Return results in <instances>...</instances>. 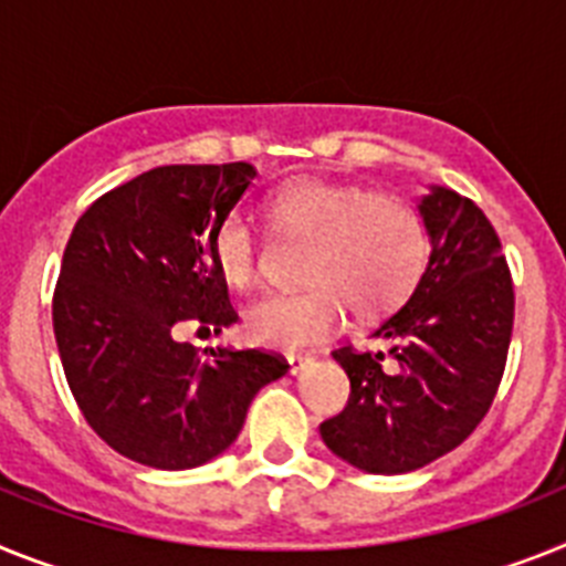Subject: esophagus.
Instances as JSON below:
<instances>
[{
  "label": "esophagus",
  "instance_id": "34e87169",
  "mask_svg": "<svg viewBox=\"0 0 566 566\" xmlns=\"http://www.w3.org/2000/svg\"><path fill=\"white\" fill-rule=\"evenodd\" d=\"M313 358L311 356H287V365H290V373L296 376V373H302L304 367L311 365Z\"/></svg>",
  "mask_w": 566,
  "mask_h": 566
}]
</instances>
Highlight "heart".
Instances as JSON below:
<instances>
[{
	"label": "heart",
	"instance_id": "heart-1",
	"mask_svg": "<svg viewBox=\"0 0 566 566\" xmlns=\"http://www.w3.org/2000/svg\"><path fill=\"white\" fill-rule=\"evenodd\" d=\"M270 224L304 242L302 287L259 298L244 311L253 342L302 350L331 338L350 311L361 322L381 318L412 296L430 262V239L410 201L361 185L302 179L264 201ZM210 253L230 287H253L262 244L239 213L213 228Z\"/></svg>",
	"mask_w": 566,
	"mask_h": 566
}]
</instances>
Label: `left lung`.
I'll return each instance as SVG.
<instances>
[{"label": "left lung", "instance_id": "left-lung-1", "mask_svg": "<svg viewBox=\"0 0 566 566\" xmlns=\"http://www.w3.org/2000/svg\"><path fill=\"white\" fill-rule=\"evenodd\" d=\"M419 210L430 264L378 324L390 350H333L350 399L318 430L333 453L367 473H410L455 450L488 416L507 365L515 290L499 233L455 190L432 188Z\"/></svg>", "mask_w": 566, "mask_h": 566}]
</instances>
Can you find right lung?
Here are the masks:
<instances>
[{
	"instance_id": "right-lung-1",
	"label": "right lung",
	"mask_w": 566,
	"mask_h": 566,
	"mask_svg": "<svg viewBox=\"0 0 566 566\" xmlns=\"http://www.w3.org/2000/svg\"><path fill=\"white\" fill-rule=\"evenodd\" d=\"M253 179L248 161L156 167L99 196L67 239L53 290L59 358L85 421L125 459L205 464L287 373L279 353L176 338L188 322L222 333L239 318L210 235Z\"/></svg>"
}]
</instances>
